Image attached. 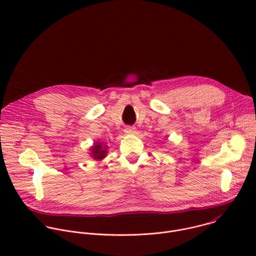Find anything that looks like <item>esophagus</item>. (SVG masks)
<instances>
[{
	"instance_id": "34e87169",
	"label": "esophagus",
	"mask_w": 256,
	"mask_h": 256,
	"mask_svg": "<svg viewBox=\"0 0 256 256\" xmlns=\"http://www.w3.org/2000/svg\"><path fill=\"white\" fill-rule=\"evenodd\" d=\"M124 132H126V134H134L136 132V128H132V126H126V130H124Z\"/></svg>"
}]
</instances>
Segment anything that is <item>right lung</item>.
<instances>
[{"label":"right lung","mask_w":256,"mask_h":256,"mask_svg":"<svg viewBox=\"0 0 256 256\" xmlns=\"http://www.w3.org/2000/svg\"><path fill=\"white\" fill-rule=\"evenodd\" d=\"M91 156L95 160H102L106 157L107 151H106V146H102L101 142H96L93 147H91Z\"/></svg>","instance_id":"obj_1"}]
</instances>
